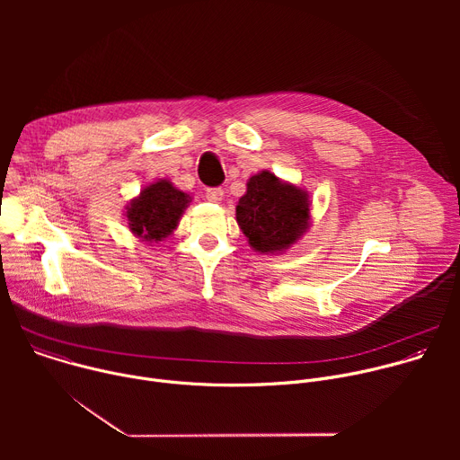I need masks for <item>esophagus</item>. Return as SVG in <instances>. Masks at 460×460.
Masks as SVG:
<instances>
[{"label": "esophagus", "instance_id": "34e87169", "mask_svg": "<svg viewBox=\"0 0 460 460\" xmlns=\"http://www.w3.org/2000/svg\"><path fill=\"white\" fill-rule=\"evenodd\" d=\"M206 199L209 202H220L224 199V189L222 187H209V189H206Z\"/></svg>", "mask_w": 460, "mask_h": 460}]
</instances>
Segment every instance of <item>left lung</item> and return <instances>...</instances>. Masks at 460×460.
<instances>
[{
    "label": "left lung",
    "instance_id": "left-lung-1",
    "mask_svg": "<svg viewBox=\"0 0 460 460\" xmlns=\"http://www.w3.org/2000/svg\"><path fill=\"white\" fill-rule=\"evenodd\" d=\"M307 194L280 183L271 172L251 176L247 192L236 206V222L260 252L288 249L307 227Z\"/></svg>",
    "mask_w": 460,
    "mask_h": 460
}]
</instances>
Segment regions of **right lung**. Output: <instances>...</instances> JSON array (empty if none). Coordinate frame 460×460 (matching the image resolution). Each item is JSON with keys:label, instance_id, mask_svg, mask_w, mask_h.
<instances>
[{"label": "right lung", "instance_id": "obj_1", "mask_svg": "<svg viewBox=\"0 0 460 460\" xmlns=\"http://www.w3.org/2000/svg\"><path fill=\"white\" fill-rule=\"evenodd\" d=\"M189 196L172 187L171 181L160 180L140 192L127 211L128 227L147 242L165 238L178 224Z\"/></svg>", "mask_w": 460, "mask_h": 460}]
</instances>
